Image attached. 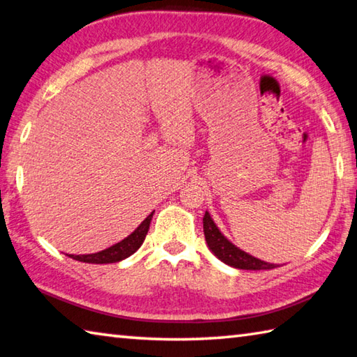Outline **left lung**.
<instances>
[{
  "label": "left lung",
  "mask_w": 357,
  "mask_h": 357,
  "mask_svg": "<svg viewBox=\"0 0 357 357\" xmlns=\"http://www.w3.org/2000/svg\"><path fill=\"white\" fill-rule=\"evenodd\" d=\"M203 229L206 243L209 246V250L226 265H231V267L241 270H271L278 267L276 264L261 261V259H257L248 255V252H245L243 250L237 248L234 243L229 242L228 238L222 234V231L217 228V225L213 223L211 213L207 211L203 217Z\"/></svg>",
  "instance_id": "8db88e82"
}]
</instances>
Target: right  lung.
<instances>
[{"instance_id":"1","label":"right lung","mask_w":357,"mask_h":357,"mask_svg":"<svg viewBox=\"0 0 357 357\" xmlns=\"http://www.w3.org/2000/svg\"><path fill=\"white\" fill-rule=\"evenodd\" d=\"M153 213L154 212H151L150 215H148L144 222L137 226V229H135L132 234H129L126 238H123L121 242L109 246V248L102 251L93 252V255H81V256L70 255V257L75 259V261L87 262V264H114V262L123 261V259L134 255V252L140 248L142 243H144L145 237L148 234V229H150Z\"/></svg>"}]
</instances>
